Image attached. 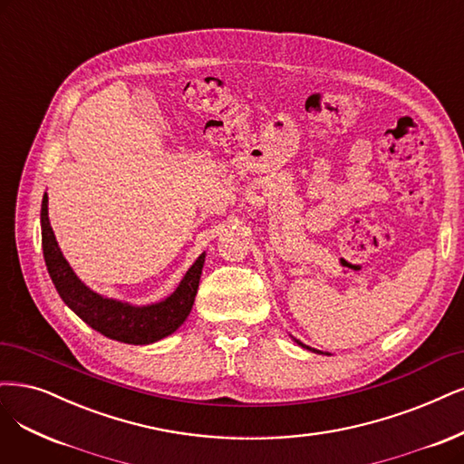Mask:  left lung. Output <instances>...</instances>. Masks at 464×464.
<instances>
[{
    "label": "left lung",
    "mask_w": 464,
    "mask_h": 464,
    "mask_svg": "<svg viewBox=\"0 0 464 464\" xmlns=\"http://www.w3.org/2000/svg\"><path fill=\"white\" fill-rule=\"evenodd\" d=\"M295 342H297L301 347H305V349H309V351H314V353H323V351H316V349H313V347H309V345H305V343H301L299 340H295ZM326 355H328V353H326Z\"/></svg>",
    "instance_id": "8db88e82"
}]
</instances>
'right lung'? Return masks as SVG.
<instances>
[{"mask_svg":"<svg viewBox=\"0 0 464 464\" xmlns=\"http://www.w3.org/2000/svg\"><path fill=\"white\" fill-rule=\"evenodd\" d=\"M40 220L44 259L55 290L65 301V305H69L95 332L122 343L148 345L167 338L184 324L198 294L205 253H201L198 261L188 268L177 290L167 299L153 303V305L136 307L130 303L95 294L74 275L67 259L63 257L52 230L50 217H47V194H44L42 199Z\"/></svg>","mask_w":464,"mask_h":464,"instance_id":"obj_1","label":"right lung"}]
</instances>
